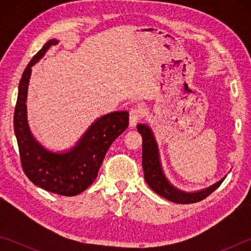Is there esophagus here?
Wrapping results in <instances>:
<instances>
[{"mask_svg": "<svg viewBox=\"0 0 251 251\" xmlns=\"http://www.w3.org/2000/svg\"><path fill=\"white\" fill-rule=\"evenodd\" d=\"M143 109L139 107L131 108L129 112V127H135L136 124L142 120Z\"/></svg>", "mask_w": 251, "mask_h": 251, "instance_id": "34e87169", "label": "esophagus"}]
</instances>
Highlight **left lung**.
Wrapping results in <instances>:
<instances>
[{
	"label": "left lung",
	"mask_w": 251,
	"mask_h": 251,
	"mask_svg": "<svg viewBox=\"0 0 251 251\" xmlns=\"http://www.w3.org/2000/svg\"><path fill=\"white\" fill-rule=\"evenodd\" d=\"M137 130L143 137V169L144 177L148 186L159 196L166 198L167 201L176 203H194L205 199L215 192L226 177H224L216 184L211 185L199 192L186 193L174 187L165 176L161 168L158 146H157L154 134L145 124L137 125Z\"/></svg>",
	"instance_id": "8db88e82"
}]
</instances>
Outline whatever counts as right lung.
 I'll return each instance as SVG.
<instances>
[{
  "instance_id": "right-lung-1",
  "label": "right lung",
  "mask_w": 251,
  "mask_h": 251,
  "mask_svg": "<svg viewBox=\"0 0 251 251\" xmlns=\"http://www.w3.org/2000/svg\"><path fill=\"white\" fill-rule=\"evenodd\" d=\"M57 40L42 48L25 69L20 80L14 112V131L25 175L34 185L48 192L75 196L93 184L112 143L128 127V113L113 112L101 116L88 127L76 144L65 152H53L33 137L26 117V97L31 67L44 56Z\"/></svg>"
}]
</instances>
